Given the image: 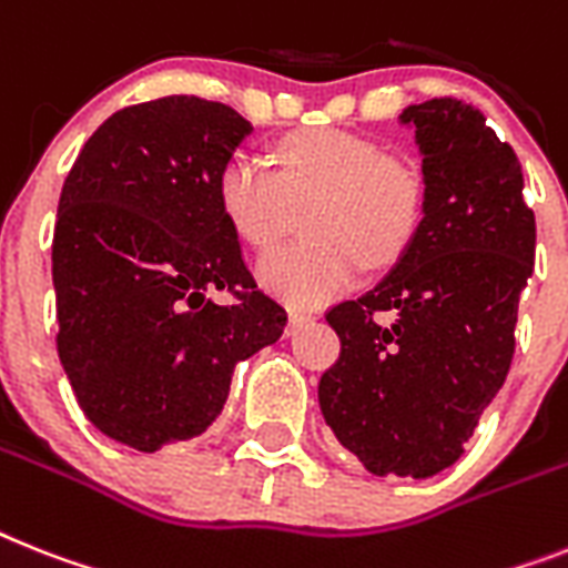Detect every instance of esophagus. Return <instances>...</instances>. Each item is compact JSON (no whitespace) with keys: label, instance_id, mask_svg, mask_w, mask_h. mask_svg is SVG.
Returning <instances> with one entry per match:
<instances>
[{"label":"esophagus","instance_id":"34e87169","mask_svg":"<svg viewBox=\"0 0 568 568\" xmlns=\"http://www.w3.org/2000/svg\"><path fill=\"white\" fill-rule=\"evenodd\" d=\"M311 322V313H304V311H290V325H287V334H295L298 327L307 325Z\"/></svg>","mask_w":568,"mask_h":568}]
</instances>
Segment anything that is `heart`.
<instances>
[{
  "label": "heart",
  "mask_w": 568,
  "mask_h": 568,
  "mask_svg": "<svg viewBox=\"0 0 568 568\" xmlns=\"http://www.w3.org/2000/svg\"><path fill=\"white\" fill-rule=\"evenodd\" d=\"M214 191L220 214L252 250H270L293 226V211L307 209V241L257 264L270 293L302 307L345 293L363 264H397L426 214V180L409 156L383 153L372 139L334 126L284 135L273 148V171L257 159H229Z\"/></svg>",
  "instance_id": "heart-1"
}]
</instances>
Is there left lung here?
Segmentation results:
<instances>
[{
    "mask_svg": "<svg viewBox=\"0 0 568 568\" xmlns=\"http://www.w3.org/2000/svg\"><path fill=\"white\" fill-rule=\"evenodd\" d=\"M400 121L424 156V226L377 287L327 311L342 351L318 406L365 470L426 479L508 377L537 226L517 153L476 106L433 98Z\"/></svg>",
    "mask_w": 568,
    "mask_h": 568,
    "instance_id": "1",
    "label": "left lung"
}]
</instances>
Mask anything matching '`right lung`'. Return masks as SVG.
Segmentation results:
<instances>
[{
  "label": "right lung",
  "mask_w": 568,
  "mask_h": 568,
  "mask_svg": "<svg viewBox=\"0 0 568 568\" xmlns=\"http://www.w3.org/2000/svg\"><path fill=\"white\" fill-rule=\"evenodd\" d=\"M252 124L168 95L112 112L60 191L51 278L58 354L83 415L156 453L203 435L234 365L273 345L287 313L257 290L217 205V173ZM226 288L234 305L211 303Z\"/></svg>",
  "instance_id": "obj_1"
}]
</instances>
